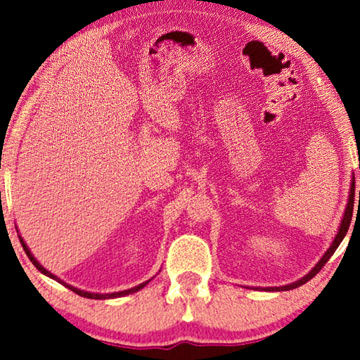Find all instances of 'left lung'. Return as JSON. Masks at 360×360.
<instances>
[{
  "label": "left lung",
  "mask_w": 360,
  "mask_h": 360,
  "mask_svg": "<svg viewBox=\"0 0 360 360\" xmlns=\"http://www.w3.org/2000/svg\"><path fill=\"white\" fill-rule=\"evenodd\" d=\"M354 178H352V182H351V187H349V195H348V205H346L345 208V214H343V219H341V224H340V229L337 231V235H335V238L332 241L330 248L327 249L326 254L322 255L321 260L316 264L311 270H309L307 275H304L303 278L297 279L295 283H290V284H285V285H279V288H255L257 290H265V292H281V290H290V289H295V288H300L302 284L308 283L309 279H311L313 276H316L319 273V270L322 266H324L327 264V260L332 257V254L337 251V248L340 246V243L343 241V238L346 236V233H348V229H349V224H351V217H352V210H354ZM359 200H360V191H359Z\"/></svg>",
  "instance_id": "1"
}]
</instances>
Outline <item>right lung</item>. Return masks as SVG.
I'll return each instance as SVG.
<instances>
[{"label": "right lung", "instance_id": "add662e5", "mask_svg": "<svg viewBox=\"0 0 360 360\" xmlns=\"http://www.w3.org/2000/svg\"><path fill=\"white\" fill-rule=\"evenodd\" d=\"M19 238H20V243H22V246H23V251L27 252V255H28V259L33 262V265L38 268V270L42 273V275H46V276H49L51 279H56L57 283H60V284H63L65 288H68L70 290H72V292H76L77 295H81V297H85V298H92V300H108V298H119V297H125V295H130V294H135V292H138L139 289H143L144 285H148V283L150 281V279H148V281H144V283H141V284H138V285H135V288H131V289H127V290H120V292H111V294H95V292H87V290H82V289H77V288H75V285H71V284H66L63 279H60L58 276H56L53 275V273H51L49 270H46L44 266H42L38 260H36V257L34 255L32 254V251H30L28 249V246H27V243L23 241V238L22 236L19 235Z\"/></svg>", "mask_w": 360, "mask_h": 360}]
</instances>
